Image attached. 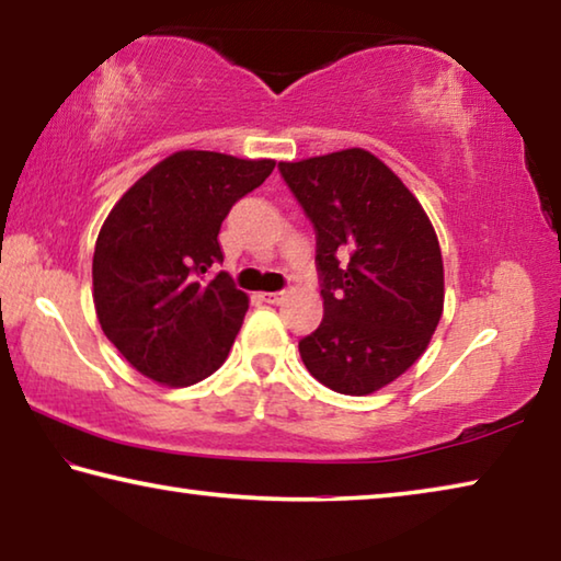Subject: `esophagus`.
Segmentation results:
<instances>
[{
  "label": "esophagus",
  "mask_w": 561,
  "mask_h": 561,
  "mask_svg": "<svg viewBox=\"0 0 561 561\" xmlns=\"http://www.w3.org/2000/svg\"><path fill=\"white\" fill-rule=\"evenodd\" d=\"M284 299V291H264L262 294V301L267 304H279Z\"/></svg>",
  "instance_id": "esophagus-1"
}]
</instances>
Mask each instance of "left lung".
Instances as JSON below:
<instances>
[{"instance_id":"obj_1","label":"left lung","mask_w":561,"mask_h":561,"mask_svg":"<svg viewBox=\"0 0 561 561\" xmlns=\"http://www.w3.org/2000/svg\"><path fill=\"white\" fill-rule=\"evenodd\" d=\"M317 232L324 319L299 341L304 366L336 393L366 396L405 374L443 314V257L401 178L360 148L279 163Z\"/></svg>"}]
</instances>
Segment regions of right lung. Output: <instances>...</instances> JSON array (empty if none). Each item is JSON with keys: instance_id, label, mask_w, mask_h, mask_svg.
Masks as SVG:
<instances>
[{"instance_id": "add662e5", "label": "right lung", "mask_w": 561, "mask_h": 561, "mask_svg": "<svg viewBox=\"0 0 561 561\" xmlns=\"http://www.w3.org/2000/svg\"><path fill=\"white\" fill-rule=\"evenodd\" d=\"M272 170L274 160L180 150L106 217L93 252V304L103 334L144 376L193 386L225 364L250 301L217 272V234Z\"/></svg>"}]
</instances>
